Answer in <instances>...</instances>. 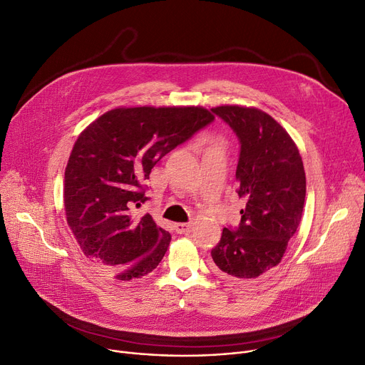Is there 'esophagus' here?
Segmentation results:
<instances>
[{
	"label": "esophagus",
	"instance_id": "obj_1",
	"mask_svg": "<svg viewBox=\"0 0 365 365\" xmlns=\"http://www.w3.org/2000/svg\"><path fill=\"white\" fill-rule=\"evenodd\" d=\"M175 229L178 234H189L192 231V223H176Z\"/></svg>",
	"mask_w": 365,
	"mask_h": 365
}]
</instances>
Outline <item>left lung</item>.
<instances>
[{
    "mask_svg": "<svg viewBox=\"0 0 365 365\" xmlns=\"http://www.w3.org/2000/svg\"><path fill=\"white\" fill-rule=\"evenodd\" d=\"M234 128L241 142L235 179L240 227H223L212 250L215 271L227 281L255 279L275 267L302 222L306 176L299 149L287 130L255 106L212 109Z\"/></svg>",
    "mask_w": 365,
    "mask_h": 365,
    "instance_id": "8db88e82",
    "label": "left lung"
}]
</instances>
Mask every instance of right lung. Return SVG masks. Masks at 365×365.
I'll use <instances>...</instances> for the list:
<instances>
[{
  "label": "right lung",
  "mask_w": 365,
  "mask_h": 365,
  "mask_svg": "<svg viewBox=\"0 0 365 365\" xmlns=\"http://www.w3.org/2000/svg\"><path fill=\"white\" fill-rule=\"evenodd\" d=\"M215 120L202 106H118L88 124L69 155L66 222L84 256L113 279H140L164 257L170 234L149 213L142 183L165 153Z\"/></svg>",
  "instance_id": "right-lung-1"
}]
</instances>
